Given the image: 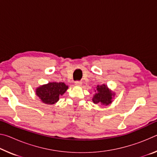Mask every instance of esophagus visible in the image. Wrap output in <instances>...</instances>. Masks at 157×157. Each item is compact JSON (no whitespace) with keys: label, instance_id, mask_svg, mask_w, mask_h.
Here are the masks:
<instances>
[{"label":"esophagus","instance_id":"esophagus-1","mask_svg":"<svg viewBox=\"0 0 157 157\" xmlns=\"http://www.w3.org/2000/svg\"><path fill=\"white\" fill-rule=\"evenodd\" d=\"M75 84L76 86H81L82 85V82L81 81H76L75 82Z\"/></svg>","mask_w":157,"mask_h":157}]
</instances>
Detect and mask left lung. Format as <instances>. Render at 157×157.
Here are the masks:
<instances>
[{"label": "left lung", "instance_id": "8db88e82", "mask_svg": "<svg viewBox=\"0 0 157 157\" xmlns=\"http://www.w3.org/2000/svg\"><path fill=\"white\" fill-rule=\"evenodd\" d=\"M95 94L92 98L94 104H102L108 105L112 102V99L115 94L108 89L107 85L102 84L98 85L96 90H95Z\"/></svg>", "mask_w": 157, "mask_h": 157}]
</instances>
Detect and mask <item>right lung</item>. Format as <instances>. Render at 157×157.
<instances>
[{
	"label": "right lung",
	"mask_w": 157,
	"mask_h": 157,
	"mask_svg": "<svg viewBox=\"0 0 157 157\" xmlns=\"http://www.w3.org/2000/svg\"><path fill=\"white\" fill-rule=\"evenodd\" d=\"M68 89V86L63 82H49L36 88V95L44 104L53 105Z\"/></svg>",
	"instance_id": "right-lung-1"
}]
</instances>
